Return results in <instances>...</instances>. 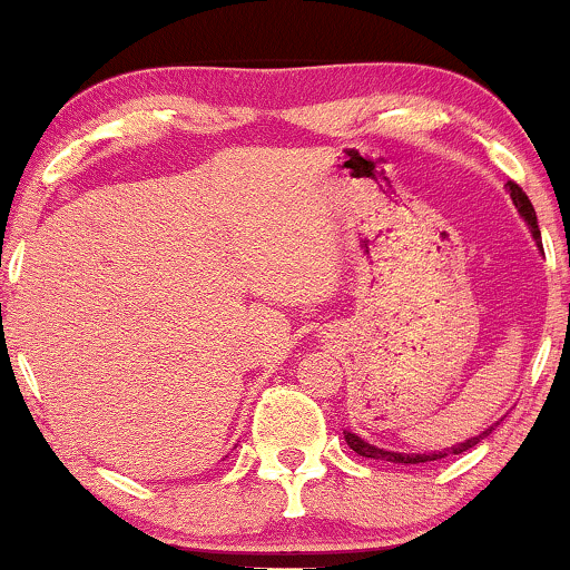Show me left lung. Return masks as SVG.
<instances>
[{
  "label": "left lung",
  "mask_w": 570,
  "mask_h": 570,
  "mask_svg": "<svg viewBox=\"0 0 570 570\" xmlns=\"http://www.w3.org/2000/svg\"><path fill=\"white\" fill-rule=\"evenodd\" d=\"M508 190H511V198H513L515 209H519V212H521V217L529 222L531 235H534V240L539 243V246H542V235H539L537 214H534V206H531V202H529V196L523 194V188L519 186V183H513V180H508ZM492 430H494V426H490V430L479 434V438H471V440L461 442V445H453V448H448V450H440V453H416V455H413V453H395V450H382V448H374V445H368V442L361 440L358 434H353V432H343V434H345V442H348L351 450H356L358 455H364V458H374V461H390V463H403V465H411V463H430V461H440V458H448V455H461V453H465V450L474 448L476 442H482V440L487 438V434H492Z\"/></svg>",
  "instance_id": "8db88e82"
}]
</instances>
